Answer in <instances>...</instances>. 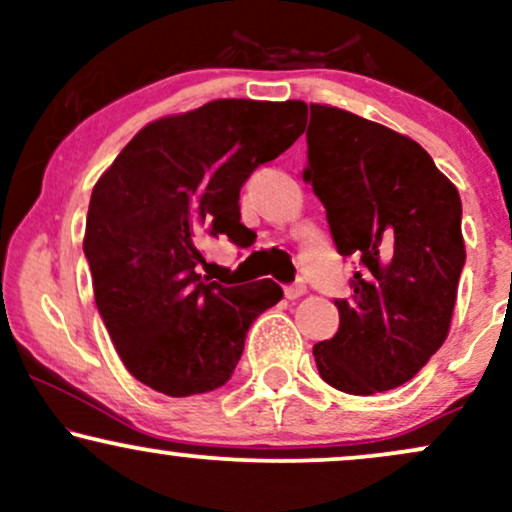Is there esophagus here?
Segmentation results:
<instances>
[{
    "label": "esophagus",
    "mask_w": 512,
    "mask_h": 512,
    "mask_svg": "<svg viewBox=\"0 0 512 512\" xmlns=\"http://www.w3.org/2000/svg\"><path fill=\"white\" fill-rule=\"evenodd\" d=\"M284 293H286V298H289V301H296V298H301L305 293V286L303 284H291V286H286Z\"/></svg>",
    "instance_id": "esophagus-1"
}]
</instances>
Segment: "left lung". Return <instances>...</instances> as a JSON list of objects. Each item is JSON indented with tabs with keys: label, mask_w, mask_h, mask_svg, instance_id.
<instances>
[{
	"label": "left lung",
	"mask_w": 512,
	"mask_h": 512,
	"mask_svg": "<svg viewBox=\"0 0 512 512\" xmlns=\"http://www.w3.org/2000/svg\"><path fill=\"white\" fill-rule=\"evenodd\" d=\"M303 180L327 209L339 255H354L339 330L313 346L320 378L349 395L409 383L448 337L464 267L460 192L414 139L310 103Z\"/></svg>",
	"instance_id": "8db88e82"
}]
</instances>
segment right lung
Wrapping results in <instances>:
<instances>
[{"mask_svg":"<svg viewBox=\"0 0 512 512\" xmlns=\"http://www.w3.org/2000/svg\"><path fill=\"white\" fill-rule=\"evenodd\" d=\"M305 113L303 101L221 98L161 117L96 182L84 255L105 330L139 383L168 397L216 390L255 317L281 301L272 279L207 284L197 233L245 238L240 187L301 137Z\"/></svg>","mask_w":512,"mask_h":512,"instance_id":"obj_1","label":"right lung"}]
</instances>
